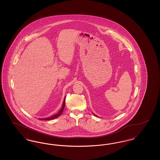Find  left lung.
<instances>
[{"instance_id":"left-lung-1","label":"left lung","mask_w":160,"mask_h":160,"mask_svg":"<svg viewBox=\"0 0 160 160\" xmlns=\"http://www.w3.org/2000/svg\"><path fill=\"white\" fill-rule=\"evenodd\" d=\"M94 115H95V116H96V115H95V114H94Z\"/></svg>"}]
</instances>
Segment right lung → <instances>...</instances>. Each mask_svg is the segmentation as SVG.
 <instances>
[{
	"label": "right lung",
	"mask_w": 160,
	"mask_h": 160,
	"mask_svg": "<svg viewBox=\"0 0 160 160\" xmlns=\"http://www.w3.org/2000/svg\"><path fill=\"white\" fill-rule=\"evenodd\" d=\"M65 97L64 100H63V105H62V108H61V110H60V111H59L58 113L54 114V115L52 116L48 117V118H41V119H39V120H41V121H42V120L48 121V120H52V119H55V118H57L58 117H59V116H61V114L62 113L64 107H65Z\"/></svg>",
	"instance_id": "1"
}]
</instances>
